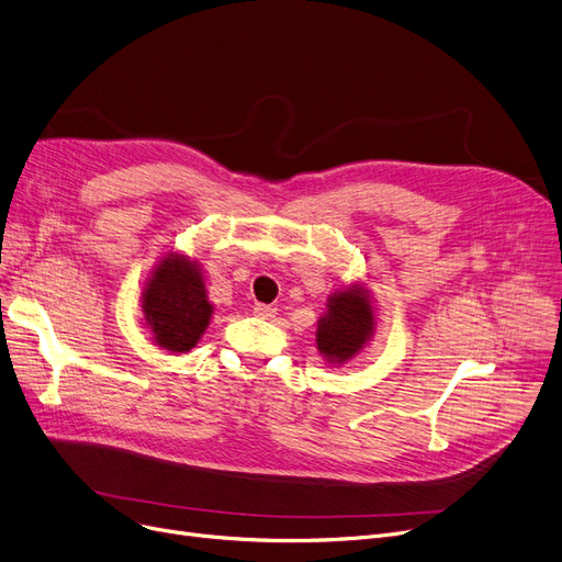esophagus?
Instances as JSON below:
<instances>
[{"label": "esophagus", "instance_id": "obj_1", "mask_svg": "<svg viewBox=\"0 0 562 562\" xmlns=\"http://www.w3.org/2000/svg\"><path fill=\"white\" fill-rule=\"evenodd\" d=\"M276 312H278V310H276V307H271V305H261V303H257V305H255V314H257V316H261V318H273V316H276Z\"/></svg>", "mask_w": 562, "mask_h": 562}]
</instances>
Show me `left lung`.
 Instances as JSON below:
<instances>
[{
	"label": "left lung",
	"instance_id": "1",
	"mask_svg": "<svg viewBox=\"0 0 562 562\" xmlns=\"http://www.w3.org/2000/svg\"><path fill=\"white\" fill-rule=\"evenodd\" d=\"M375 314L364 286L352 284L335 291L328 299V312L318 318L316 346L328 362L344 364L371 341Z\"/></svg>",
	"mask_w": 562,
	"mask_h": 562
}]
</instances>
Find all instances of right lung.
I'll use <instances>...</instances> for the list:
<instances>
[{"mask_svg": "<svg viewBox=\"0 0 562 562\" xmlns=\"http://www.w3.org/2000/svg\"><path fill=\"white\" fill-rule=\"evenodd\" d=\"M214 307L206 299L200 263L168 252L143 289V318L157 346L189 352L204 335Z\"/></svg>", "mask_w": 562, "mask_h": 562, "instance_id": "obj_1", "label": "right lung"}]
</instances>
